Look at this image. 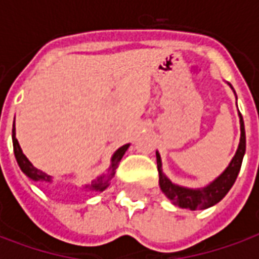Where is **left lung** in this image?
<instances>
[{
  "mask_svg": "<svg viewBox=\"0 0 259 259\" xmlns=\"http://www.w3.org/2000/svg\"><path fill=\"white\" fill-rule=\"evenodd\" d=\"M240 116V144L237 151L234 154L232 162L229 163V166L221 176H218L217 179L212 183L202 187V189H187L172 183L170 180L162 174V163H161V157L157 152V165L158 172H159V187L161 190L169 200L174 202L175 205L180 208H186L190 211H197V209H205L209 206L215 205L219 201L222 200L225 195L228 194V191L232 189L234 182L237 179V175L241 168L243 157L245 154V130L243 116L239 112Z\"/></svg>",
  "mask_w": 259,
  "mask_h": 259,
  "instance_id": "8db88e82",
  "label": "left lung"
}]
</instances>
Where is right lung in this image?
Wrapping results in <instances>:
<instances>
[{
	"mask_svg": "<svg viewBox=\"0 0 259 259\" xmlns=\"http://www.w3.org/2000/svg\"><path fill=\"white\" fill-rule=\"evenodd\" d=\"M12 143H14V152H15V158H16V161H18V165L22 169V172L27 176V178H30L31 180H36V182H44V183H51V176L47 174H44L41 172L40 169L34 168L31 162L26 158V155L22 152V148H20L19 143L16 140V137H15V124H14V129H12ZM127 148H129V144H124L120 148L116 150V152L113 154L112 157V163H111V166H109V170H108L107 175H101V176H98L96 180H93L90 185H85L84 189L85 190H93V191H102L105 190L109 185V180L112 179L113 175H115V170L118 168V163L119 161L122 159L123 157V154L127 151Z\"/></svg>",
	"mask_w": 259,
	"mask_h": 259,
	"instance_id": "add662e5",
	"label": "right lung"
}]
</instances>
